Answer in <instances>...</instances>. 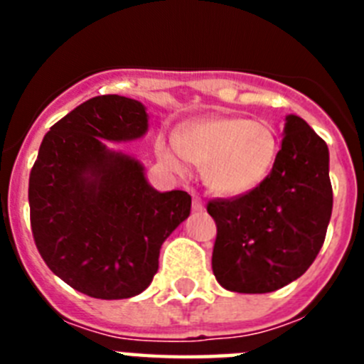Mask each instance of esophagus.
Instances as JSON below:
<instances>
[{"mask_svg":"<svg viewBox=\"0 0 364 364\" xmlns=\"http://www.w3.org/2000/svg\"><path fill=\"white\" fill-rule=\"evenodd\" d=\"M193 210L195 211L204 210V204H202V200L198 197H193Z\"/></svg>","mask_w":364,"mask_h":364,"instance_id":"1","label":"esophagus"}]
</instances>
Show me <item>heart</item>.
<instances>
[{
  "instance_id": "b5f03b06",
  "label": "heart",
  "mask_w": 364,
  "mask_h": 364,
  "mask_svg": "<svg viewBox=\"0 0 364 364\" xmlns=\"http://www.w3.org/2000/svg\"><path fill=\"white\" fill-rule=\"evenodd\" d=\"M156 153L176 173L188 171V160L204 167L211 191L237 198L264 184L277 160L279 140L266 122L204 117L191 122L176 138L159 140Z\"/></svg>"
}]
</instances>
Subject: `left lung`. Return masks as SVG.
I'll use <instances>...</instances> for the list:
<instances>
[{
    "instance_id": "left-lung-1",
    "label": "left lung",
    "mask_w": 364,
    "mask_h": 364,
    "mask_svg": "<svg viewBox=\"0 0 364 364\" xmlns=\"http://www.w3.org/2000/svg\"><path fill=\"white\" fill-rule=\"evenodd\" d=\"M281 151L264 184L233 200H211L215 277L237 294H268L306 272L332 217L330 153L297 114L286 117Z\"/></svg>"
}]
</instances>
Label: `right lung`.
Instances as JSON below:
<instances>
[{"label":"right lung","instance_id":"1","mask_svg":"<svg viewBox=\"0 0 364 364\" xmlns=\"http://www.w3.org/2000/svg\"><path fill=\"white\" fill-rule=\"evenodd\" d=\"M149 129L146 105L104 95L87 100L43 136L28 178L34 242L63 282L95 299L142 294L159 272L164 240L189 217L186 191H159L144 164L105 142Z\"/></svg>","mask_w":364,"mask_h":364}]
</instances>
